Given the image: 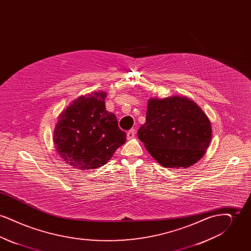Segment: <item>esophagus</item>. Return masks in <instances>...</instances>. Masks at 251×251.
Returning a JSON list of instances; mask_svg holds the SVG:
<instances>
[{"mask_svg": "<svg viewBox=\"0 0 251 251\" xmlns=\"http://www.w3.org/2000/svg\"><path fill=\"white\" fill-rule=\"evenodd\" d=\"M135 136V130L134 129H131L130 131L127 132V138L128 139H131V138H133Z\"/></svg>", "mask_w": 251, "mask_h": 251, "instance_id": "obj_1", "label": "esophagus"}]
</instances>
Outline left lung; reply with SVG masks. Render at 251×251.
<instances>
[{
    "label": "left lung",
    "instance_id": "1",
    "mask_svg": "<svg viewBox=\"0 0 251 251\" xmlns=\"http://www.w3.org/2000/svg\"><path fill=\"white\" fill-rule=\"evenodd\" d=\"M146 116L137 135L160 165L186 168L204 155L212 138L211 123L193 100L181 97L151 99Z\"/></svg>",
    "mask_w": 251,
    "mask_h": 251
}]
</instances>
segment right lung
Instances as JSON below:
<instances>
[{"instance_id": "add662e5", "label": "right lung", "mask_w": 251, "mask_h": 251, "mask_svg": "<svg viewBox=\"0 0 251 251\" xmlns=\"http://www.w3.org/2000/svg\"><path fill=\"white\" fill-rule=\"evenodd\" d=\"M104 92L75 100L60 116L53 132L59 155L78 169L102 167L126 142V132L105 108Z\"/></svg>"}]
</instances>
